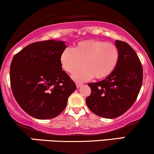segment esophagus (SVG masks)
<instances>
[{"label": "esophagus", "mask_w": 154, "mask_h": 154, "mask_svg": "<svg viewBox=\"0 0 154 154\" xmlns=\"http://www.w3.org/2000/svg\"><path fill=\"white\" fill-rule=\"evenodd\" d=\"M75 84H76V87L77 88H79L80 86L82 85V83H79V82H76L75 83Z\"/></svg>", "instance_id": "esophagus-1"}]
</instances>
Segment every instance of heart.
<instances>
[{
    "label": "heart",
    "mask_w": 154,
    "mask_h": 154,
    "mask_svg": "<svg viewBox=\"0 0 154 154\" xmlns=\"http://www.w3.org/2000/svg\"><path fill=\"white\" fill-rule=\"evenodd\" d=\"M119 52L113 43L99 39H86L79 42L73 48H66L60 55L63 68L75 81H84L94 77L104 79L113 71L117 66Z\"/></svg>",
    "instance_id": "heart-1"
}]
</instances>
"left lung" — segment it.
<instances>
[{
    "mask_svg": "<svg viewBox=\"0 0 154 154\" xmlns=\"http://www.w3.org/2000/svg\"><path fill=\"white\" fill-rule=\"evenodd\" d=\"M119 58L117 66L104 80L89 83L91 94L86 99L93 113L112 119L133 106L143 83V67L135 50L125 42L116 40Z\"/></svg>",
    "mask_w": 154,
    "mask_h": 154,
    "instance_id": "1",
    "label": "left lung"
}]
</instances>
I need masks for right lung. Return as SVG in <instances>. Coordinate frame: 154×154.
Segmentation results:
<instances>
[{
	"mask_svg": "<svg viewBox=\"0 0 154 154\" xmlns=\"http://www.w3.org/2000/svg\"><path fill=\"white\" fill-rule=\"evenodd\" d=\"M66 48L63 41L37 42L13 57L10 67L13 94L21 109L32 117L39 120L57 117L76 89L75 83L62 70L60 55Z\"/></svg>",
	"mask_w": 154,
	"mask_h": 154,
	"instance_id": "1",
	"label": "right lung"
}]
</instances>
